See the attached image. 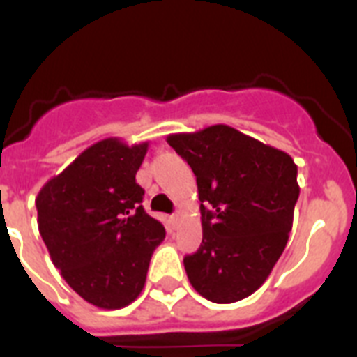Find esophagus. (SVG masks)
I'll list each match as a JSON object with an SVG mask.
<instances>
[{"label":"esophagus","mask_w":357,"mask_h":357,"mask_svg":"<svg viewBox=\"0 0 357 357\" xmlns=\"http://www.w3.org/2000/svg\"><path fill=\"white\" fill-rule=\"evenodd\" d=\"M181 222H182V216H181V213H175L172 216V225L173 227H178L181 225Z\"/></svg>","instance_id":"34e87169"}]
</instances>
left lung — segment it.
I'll return each mask as SVG.
<instances>
[{"label": "left lung", "mask_w": 357, "mask_h": 357, "mask_svg": "<svg viewBox=\"0 0 357 357\" xmlns=\"http://www.w3.org/2000/svg\"><path fill=\"white\" fill-rule=\"evenodd\" d=\"M166 141L193 169L202 202V245L184 257L189 282L214 304L243 301L264 284L286 248L301 193L296 164L229 125Z\"/></svg>", "instance_id": "1"}]
</instances>
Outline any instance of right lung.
Returning a JSON list of instances; mask_svg holds the SVG:
<instances>
[{"label": "right lung", "instance_id": "1", "mask_svg": "<svg viewBox=\"0 0 357 357\" xmlns=\"http://www.w3.org/2000/svg\"><path fill=\"white\" fill-rule=\"evenodd\" d=\"M148 141L107 137L85 148L36 198L37 223L53 264L85 302L121 309L139 296L151 254L166 238L144 213L135 182Z\"/></svg>", "mask_w": 357, "mask_h": 357}]
</instances>
